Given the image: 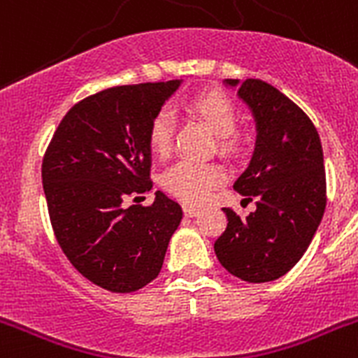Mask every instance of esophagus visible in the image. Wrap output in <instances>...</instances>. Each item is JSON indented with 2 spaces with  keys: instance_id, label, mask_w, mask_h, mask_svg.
I'll list each match as a JSON object with an SVG mask.
<instances>
[{
  "instance_id": "34e87169",
  "label": "esophagus",
  "mask_w": 358,
  "mask_h": 358,
  "mask_svg": "<svg viewBox=\"0 0 358 358\" xmlns=\"http://www.w3.org/2000/svg\"><path fill=\"white\" fill-rule=\"evenodd\" d=\"M182 211H185L186 217H197V215L201 213V210H199L197 206H192V204H185V206H182Z\"/></svg>"
}]
</instances>
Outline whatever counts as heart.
<instances>
[{
  "instance_id": "heart-1",
  "label": "heart",
  "mask_w": 358,
  "mask_h": 358,
  "mask_svg": "<svg viewBox=\"0 0 358 358\" xmlns=\"http://www.w3.org/2000/svg\"><path fill=\"white\" fill-rule=\"evenodd\" d=\"M189 109L206 123L210 131L218 136V148L233 156L240 150V138L235 129L238 123V113L229 98L217 91L201 93L189 102ZM173 120L169 110H159L148 127V145L156 154L164 156L172 147ZM224 181V170L217 163L181 159L164 170L161 185L173 197L188 204H201Z\"/></svg>"
}]
</instances>
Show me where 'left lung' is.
Returning <instances> with one entry per match:
<instances>
[{
	"mask_svg": "<svg viewBox=\"0 0 358 358\" xmlns=\"http://www.w3.org/2000/svg\"><path fill=\"white\" fill-rule=\"evenodd\" d=\"M224 85L236 87L255 118V152L233 188L248 201L256 199V210L240 218L222 208L227 227L215 255L240 280L274 281L301 260L324 215L321 140L312 120L267 82L227 78Z\"/></svg>",
	"mask_w": 358,
	"mask_h": 358,
	"instance_id": "obj_1",
	"label": "left lung"
}]
</instances>
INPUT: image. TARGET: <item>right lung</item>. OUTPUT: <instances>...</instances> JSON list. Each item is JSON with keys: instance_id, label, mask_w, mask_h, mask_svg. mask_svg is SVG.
<instances>
[{"instance_id": "obj_1", "label": "right lung", "mask_w": 358, "mask_h": 358, "mask_svg": "<svg viewBox=\"0 0 358 358\" xmlns=\"http://www.w3.org/2000/svg\"><path fill=\"white\" fill-rule=\"evenodd\" d=\"M182 80L116 85L84 98L59 123L43 159V188L57 242L84 278L136 292L157 278L181 224L176 201H123L150 192L148 127Z\"/></svg>"}]
</instances>
